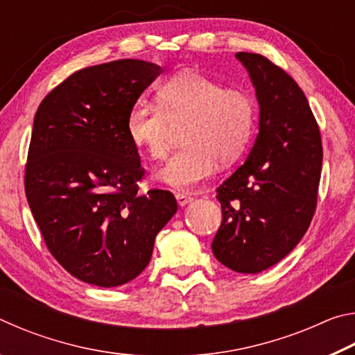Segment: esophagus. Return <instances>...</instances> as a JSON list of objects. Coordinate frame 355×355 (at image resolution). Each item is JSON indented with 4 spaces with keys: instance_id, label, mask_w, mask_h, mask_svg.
I'll use <instances>...</instances> for the list:
<instances>
[{
    "instance_id": "obj_1",
    "label": "esophagus",
    "mask_w": 355,
    "mask_h": 355,
    "mask_svg": "<svg viewBox=\"0 0 355 355\" xmlns=\"http://www.w3.org/2000/svg\"><path fill=\"white\" fill-rule=\"evenodd\" d=\"M175 199H177V203L180 207H186L188 203L192 202V197L188 194H183V192H178V194L175 196Z\"/></svg>"
}]
</instances>
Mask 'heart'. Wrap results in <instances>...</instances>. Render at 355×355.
I'll return each instance as SVG.
<instances>
[{
	"instance_id": "b5f03b06",
	"label": "heart",
	"mask_w": 355,
	"mask_h": 355,
	"mask_svg": "<svg viewBox=\"0 0 355 355\" xmlns=\"http://www.w3.org/2000/svg\"><path fill=\"white\" fill-rule=\"evenodd\" d=\"M158 105L137 101L127 117V135L150 159L163 161L175 130L183 148L158 178L175 189H191L208 178L218 161L238 159L254 135L257 106L249 92L225 87L194 70L180 71L156 92Z\"/></svg>"
}]
</instances>
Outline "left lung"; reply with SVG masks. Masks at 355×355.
Returning a JSON list of instances; mask_svg holds the SVG:
<instances>
[{
    "label": "left lung",
    "mask_w": 355,
    "mask_h": 355,
    "mask_svg": "<svg viewBox=\"0 0 355 355\" xmlns=\"http://www.w3.org/2000/svg\"><path fill=\"white\" fill-rule=\"evenodd\" d=\"M255 87L260 120L245 163L218 188L222 224L214 257L243 274L274 266L296 248L315 214L322 146L297 83L255 53H236Z\"/></svg>",
    "instance_id": "8db88e82"
}]
</instances>
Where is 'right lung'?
<instances>
[{
  "label": "right lung",
  "mask_w": 355,
  "mask_h": 355,
  "mask_svg": "<svg viewBox=\"0 0 355 355\" xmlns=\"http://www.w3.org/2000/svg\"><path fill=\"white\" fill-rule=\"evenodd\" d=\"M163 73L139 59L75 71L34 116L25 192L58 263L86 284L112 288L136 279L173 214L169 191L137 194L144 175L127 117Z\"/></svg>",
  "instance_id": "right-lung-1"
}]
</instances>
